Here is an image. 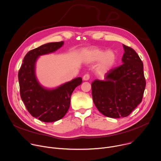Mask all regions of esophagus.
<instances>
[{
    "mask_svg": "<svg viewBox=\"0 0 161 161\" xmlns=\"http://www.w3.org/2000/svg\"><path fill=\"white\" fill-rule=\"evenodd\" d=\"M89 74H85L84 76H83V80H88L89 79Z\"/></svg>",
    "mask_w": 161,
    "mask_h": 161,
    "instance_id": "1",
    "label": "esophagus"
}]
</instances>
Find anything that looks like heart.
Wrapping results in <instances>:
<instances>
[{"instance_id":"obj_1","label":"heart","mask_w":161,"mask_h":161,"mask_svg":"<svg viewBox=\"0 0 161 161\" xmlns=\"http://www.w3.org/2000/svg\"><path fill=\"white\" fill-rule=\"evenodd\" d=\"M84 58L86 61L94 62L100 60L99 69L102 71L107 70L112 67L115 63L117 56L111 50L105 51L98 48L90 49L83 53Z\"/></svg>"}]
</instances>
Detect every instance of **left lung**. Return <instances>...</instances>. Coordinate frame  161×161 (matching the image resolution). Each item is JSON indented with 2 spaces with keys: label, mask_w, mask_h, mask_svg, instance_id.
<instances>
[{
  "label": "left lung",
  "mask_w": 161,
  "mask_h": 161,
  "mask_svg": "<svg viewBox=\"0 0 161 161\" xmlns=\"http://www.w3.org/2000/svg\"><path fill=\"white\" fill-rule=\"evenodd\" d=\"M123 47L122 65L110 70L104 80L95 79L91 84L96 107L112 118L129 115L142 102L146 86L142 61L133 49Z\"/></svg>",
  "instance_id": "1"
}]
</instances>
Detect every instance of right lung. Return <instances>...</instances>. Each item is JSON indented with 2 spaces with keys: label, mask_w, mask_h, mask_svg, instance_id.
Returning a JSON list of instances; mask_svg holds the SVG:
<instances>
[{
  "label": "right lung",
  "mask_w": 161,
  "mask_h": 161,
  "mask_svg": "<svg viewBox=\"0 0 161 161\" xmlns=\"http://www.w3.org/2000/svg\"><path fill=\"white\" fill-rule=\"evenodd\" d=\"M63 45V41L50 42L30 51L18 72L21 98L28 112L45 122L58 120L65 115L73 91L82 82L81 77H77L53 89L44 88L38 82L35 71L37 58L56 51Z\"/></svg>",
  "instance_id": "1"
}]
</instances>
